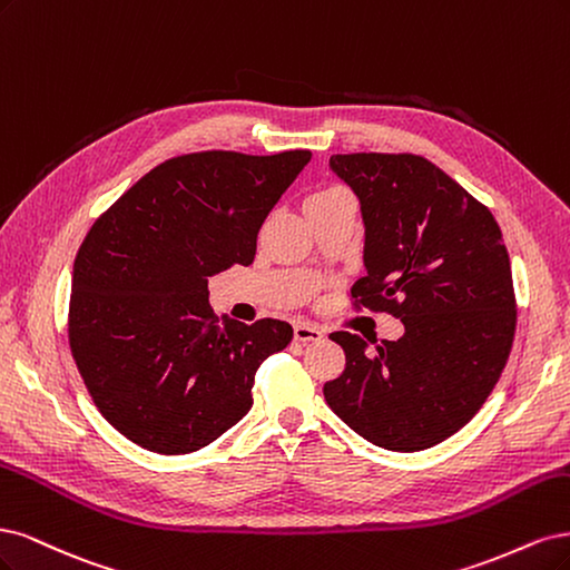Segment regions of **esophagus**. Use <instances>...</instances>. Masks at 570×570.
<instances>
[{
	"mask_svg": "<svg viewBox=\"0 0 570 570\" xmlns=\"http://www.w3.org/2000/svg\"><path fill=\"white\" fill-rule=\"evenodd\" d=\"M293 334H296V341L301 343H309V341H322L324 332L315 324H307V322H296L293 324Z\"/></svg>",
	"mask_w": 570,
	"mask_h": 570,
	"instance_id": "34e87169",
	"label": "esophagus"
}]
</instances>
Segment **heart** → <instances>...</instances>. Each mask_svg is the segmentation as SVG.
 I'll return each instance as SVG.
<instances>
[{"instance_id":"heart-1","label":"heart","mask_w":570,"mask_h":570,"mask_svg":"<svg viewBox=\"0 0 570 570\" xmlns=\"http://www.w3.org/2000/svg\"><path fill=\"white\" fill-rule=\"evenodd\" d=\"M343 194H345V191L338 189V187H326V189L315 191L309 198H334V196H343Z\"/></svg>"}]
</instances>
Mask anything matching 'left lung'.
I'll return each instance as SVG.
<instances>
[{
  "mask_svg": "<svg viewBox=\"0 0 570 570\" xmlns=\"http://www.w3.org/2000/svg\"><path fill=\"white\" fill-rule=\"evenodd\" d=\"M332 170L360 198L366 274L355 309L405 324L397 341L334 332L345 370L326 405L370 443L416 452L443 443L483 407L511 353L517 296L488 206L416 154H336Z\"/></svg>",
  "mask_w": 570,
  "mask_h": 570,
  "instance_id": "obj_1",
  "label": "left lung"
}]
</instances>
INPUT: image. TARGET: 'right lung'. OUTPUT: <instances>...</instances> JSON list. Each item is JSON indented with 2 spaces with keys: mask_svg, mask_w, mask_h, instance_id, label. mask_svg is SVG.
Here are the masks:
<instances>
[{
  "mask_svg": "<svg viewBox=\"0 0 570 570\" xmlns=\"http://www.w3.org/2000/svg\"><path fill=\"white\" fill-rule=\"evenodd\" d=\"M307 149L163 160L89 227L72 265L68 343L97 410L135 445L189 454L253 405L258 366L291 324H217L208 277L250 265Z\"/></svg>",
  "mask_w": 570,
  "mask_h": 570,
  "instance_id": "obj_1",
  "label": "right lung"
}]
</instances>
